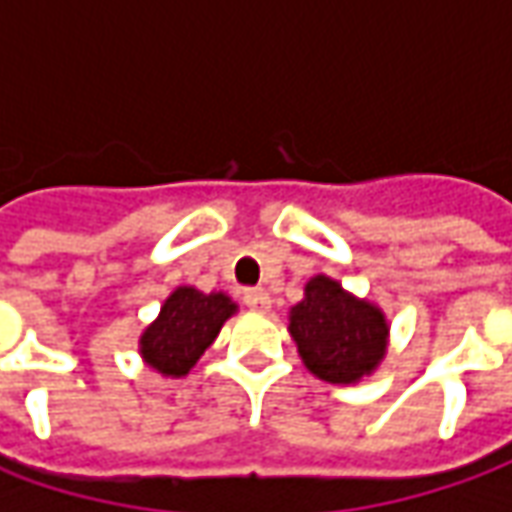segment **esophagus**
<instances>
[{
	"instance_id": "obj_1",
	"label": "esophagus",
	"mask_w": 512,
	"mask_h": 512,
	"mask_svg": "<svg viewBox=\"0 0 512 512\" xmlns=\"http://www.w3.org/2000/svg\"><path fill=\"white\" fill-rule=\"evenodd\" d=\"M270 293L267 290H262V287H250V290H245V305L250 307V310H256V313H265V310H270Z\"/></svg>"
}]
</instances>
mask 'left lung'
<instances>
[{
	"label": "left lung",
	"mask_w": 512,
	"mask_h": 512,
	"mask_svg": "<svg viewBox=\"0 0 512 512\" xmlns=\"http://www.w3.org/2000/svg\"><path fill=\"white\" fill-rule=\"evenodd\" d=\"M287 330L307 370L330 384H359L373 376L390 342L382 307L353 296L325 273L313 276L305 299L290 307Z\"/></svg>",
	"instance_id": "1"
}]
</instances>
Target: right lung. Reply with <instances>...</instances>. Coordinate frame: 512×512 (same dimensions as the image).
Segmentation results:
<instances>
[{
    "mask_svg": "<svg viewBox=\"0 0 512 512\" xmlns=\"http://www.w3.org/2000/svg\"><path fill=\"white\" fill-rule=\"evenodd\" d=\"M236 310L239 305L222 290L202 293L199 287L179 285L139 336L142 362L162 379H182Z\"/></svg>",
    "mask_w": 512,
    "mask_h": 512,
    "instance_id": "obj_1",
    "label": "right lung"
}]
</instances>
